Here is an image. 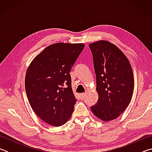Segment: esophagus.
<instances>
[{
    "label": "esophagus",
    "instance_id": "34e87169",
    "mask_svg": "<svg viewBox=\"0 0 152 152\" xmlns=\"http://www.w3.org/2000/svg\"><path fill=\"white\" fill-rule=\"evenodd\" d=\"M80 99L82 100H83L84 99V97H85V94H84V93L80 94Z\"/></svg>",
    "mask_w": 152,
    "mask_h": 152
}]
</instances>
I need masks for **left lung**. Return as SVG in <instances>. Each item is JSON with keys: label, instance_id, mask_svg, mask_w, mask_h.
I'll return each mask as SVG.
<instances>
[{"label": "left lung", "instance_id": "obj_1", "mask_svg": "<svg viewBox=\"0 0 152 152\" xmlns=\"http://www.w3.org/2000/svg\"><path fill=\"white\" fill-rule=\"evenodd\" d=\"M93 56L99 99L91 110L100 119L117 118L133 96L134 79L131 64L116 45L101 40L89 44Z\"/></svg>", "mask_w": 152, "mask_h": 152}]
</instances>
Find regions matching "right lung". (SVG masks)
I'll list each match as a JSON object with an SVG mask.
<instances>
[{"instance_id": "obj_1", "label": "right lung", "mask_w": 152, "mask_h": 152, "mask_svg": "<svg viewBox=\"0 0 152 152\" xmlns=\"http://www.w3.org/2000/svg\"><path fill=\"white\" fill-rule=\"evenodd\" d=\"M84 43L49 45L27 68L25 86L33 111L43 121L60 127L70 119L76 99L72 89V67Z\"/></svg>"}]
</instances>
